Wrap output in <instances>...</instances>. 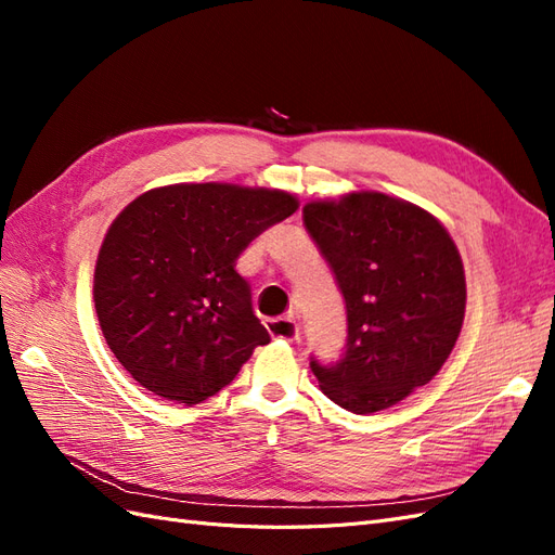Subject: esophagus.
Returning <instances> with one entry per match:
<instances>
[{
    "label": "esophagus",
    "mask_w": 555,
    "mask_h": 555,
    "mask_svg": "<svg viewBox=\"0 0 555 555\" xmlns=\"http://www.w3.org/2000/svg\"><path fill=\"white\" fill-rule=\"evenodd\" d=\"M266 328L273 335V338L298 340V324L292 314L280 317V319H266Z\"/></svg>",
    "instance_id": "obj_1"
}]
</instances>
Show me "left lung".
<instances>
[{"label":"left lung","mask_w":555,"mask_h":555,"mask_svg":"<svg viewBox=\"0 0 555 555\" xmlns=\"http://www.w3.org/2000/svg\"><path fill=\"white\" fill-rule=\"evenodd\" d=\"M304 224L347 310L340 361H310L322 391L354 414L396 405L449 359L465 317L456 245L430 212L382 192L312 201Z\"/></svg>","instance_id":"1"}]
</instances>
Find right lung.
I'll return each mask as SVG.
<instances>
[{
	"instance_id": "1",
	"label": "right lung",
	"mask_w": 555,
	"mask_h": 555,
	"mask_svg": "<svg viewBox=\"0 0 555 555\" xmlns=\"http://www.w3.org/2000/svg\"><path fill=\"white\" fill-rule=\"evenodd\" d=\"M298 210L294 194L180 182L115 217L94 268L99 326L147 391L196 405L238 375L271 335L251 312L241 251Z\"/></svg>"
}]
</instances>
